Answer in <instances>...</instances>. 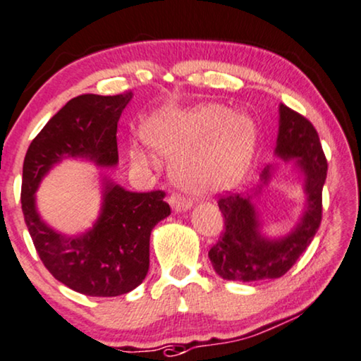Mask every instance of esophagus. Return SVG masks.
<instances>
[{"instance_id": "esophagus-1", "label": "esophagus", "mask_w": 361, "mask_h": 361, "mask_svg": "<svg viewBox=\"0 0 361 361\" xmlns=\"http://www.w3.org/2000/svg\"><path fill=\"white\" fill-rule=\"evenodd\" d=\"M169 202L176 212L186 211V209H190V207H191V201L188 200V197L181 196L180 192H171L170 197H169Z\"/></svg>"}]
</instances>
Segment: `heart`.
Returning a JSON list of instances; mask_svg holds the SVG:
<instances>
[{"label": "heart", "instance_id": "obj_1", "mask_svg": "<svg viewBox=\"0 0 361 361\" xmlns=\"http://www.w3.org/2000/svg\"><path fill=\"white\" fill-rule=\"evenodd\" d=\"M144 135L166 155L180 152L173 160L175 178L197 192L235 185L250 165L258 139L250 116L232 113L219 103L157 114L145 124ZM132 160L147 165L152 157L134 147Z\"/></svg>", "mask_w": 361, "mask_h": 361}]
</instances>
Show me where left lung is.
<instances>
[{"instance_id":"1","label":"left lung","mask_w":361,"mask_h":361,"mask_svg":"<svg viewBox=\"0 0 361 361\" xmlns=\"http://www.w3.org/2000/svg\"><path fill=\"white\" fill-rule=\"evenodd\" d=\"M276 154L284 160L298 159L306 173L307 207L301 222L288 237L267 240L258 235L257 216L250 197L242 192L226 191L217 204L224 217V233L209 250L216 273L224 280L258 281L280 278L291 268L312 242L322 221V188L327 176L324 155L316 128L302 114L280 106V134ZM263 180L270 170L263 171Z\"/></svg>"}]
</instances>
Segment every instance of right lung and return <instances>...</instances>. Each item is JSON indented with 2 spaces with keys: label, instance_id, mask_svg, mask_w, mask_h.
<instances>
[{
  "label": "right lung",
  "instance_id": "right-lung-1",
  "mask_svg": "<svg viewBox=\"0 0 361 361\" xmlns=\"http://www.w3.org/2000/svg\"><path fill=\"white\" fill-rule=\"evenodd\" d=\"M130 98L126 91L70 99L34 137L24 159L21 206L37 255L55 280L86 296H121L144 281L150 232L171 212L165 191L132 192L106 181L98 222L77 237L57 233L40 221L34 192L50 166L67 155L118 164V123Z\"/></svg>",
  "mask_w": 361,
  "mask_h": 361
}]
</instances>
